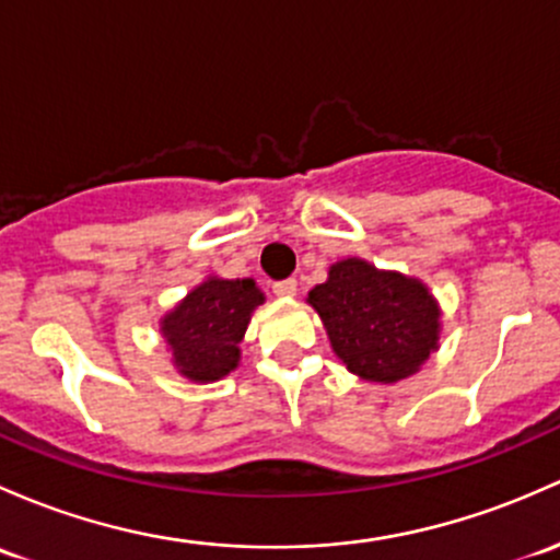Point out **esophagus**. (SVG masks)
I'll list each match as a JSON object with an SVG mask.
<instances>
[{
    "label": "esophagus",
    "instance_id": "34e87169",
    "mask_svg": "<svg viewBox=\"0 0 560 560\" xmlns=\"http://www.w3.org/2000/svg\"><path fill=\"white\" fill-rule=\"evenodd\" d=\"M273 292L279 298H295L298 295V281L295 279H284V281H276Z\"/></svg>",
    "mask_w": 560,
    "mask_h": 560
}]
</instances>
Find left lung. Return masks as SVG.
<instances>
[{"label":"left lung","mask_w":560,"mask_h":560,"mask_svg":"<svg viewBox=\"0 0 560 560\" xmlns=\"http://www.w3.org/2000/svg\"><path fill=\"white\" fill-rule=\"evenodd\" d=\"M335 357L370 384H397L440 349L443 311L421 279L375 268L362 257L329 265L308 292Z\"/></svg>","instance_id":"8db88e82"}]
</instances>
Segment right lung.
Listing matches in <instances>:
<instances>
[{"label": "right lung", "instance_id": "add662e5", "mask_svg": "<svg viewBox=\"0 0 560 560\" xmlns=\"http://www.w3.org/2000/svg\"><path fill=\"white\" fill-rule=\"evenodd\" d=\"M265 303L255 279L206 276L161 316V335L172 364L192 384H214L241 362V340L257 305Z\"/></svg>", "mask_w": 560, "mask_h": 560}]
</instances>
